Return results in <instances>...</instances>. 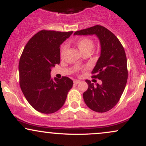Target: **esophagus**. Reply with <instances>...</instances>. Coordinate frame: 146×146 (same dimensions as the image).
Wrapping results in <instances>:
<instances>
[{"label": "esophagus", "mask_w": 146, "mask_h": 146, "mask_svg": "<svg viewBox=\"0 0 146 146\" xmlns=\"http://www.w3.org/2000/svg\"><path fill=\"white\" fill-rule=\"evenodd\" d=\"M80 80H75L74 81H73V83H74V84H78V83H80Z\"/></svg>", "instance_id": "34e87169"}]
</instances>
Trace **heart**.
I'll use <instances>...</instances> for the list:
<instances>
[{"instance_id": "b5f03b06", "label": "heart", "mask_w": 146, "mask_h": 146, "mask_svg": "<svg viewBox=\"0 0 146 146\" xmlns=\"http://www.w3.org/2000/svg\"><path fill=\"white\" fill-rule=\"evenodd\" d=\"M75 43L77 45L78 48H79L82 53H84L86 51H90L93 49V46H94V42L89 38H86V37H83V38H80L75 39ZM66 51V45H62L60 48V56L62 58L64 56L65 53Z\"/></svg>"}]
</instances>
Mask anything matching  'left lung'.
I'll return each instance as SVG.
<instances>
[{
    "label": "left lung",
    "instance_id": "1",
    "mask_svg": "<svg viewBox=\"0 0 146 146\" xmlns=\"http://www.w3.org/2000/svg\"><path fill=\"white\" fill-rule=\"evenodd\" d=\"M98 37L101 44V55L92 71V78L99 79L102 84L86 80L88 88L83 98L88 108L98 113H105L119 101L128 80L125 53L118 38L108 29L95 25L80 31L74 35H93Z\"/></svg>",
    "mask_w": 146,
    "mask_h": 146
}]
</instances>
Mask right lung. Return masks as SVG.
I'll return each instance as SVG.
<instances>
[{
  "mask_svg": "<svg viewBox=\"0 0 146 146\" xmlns=\"http://www.w3.org/2000/svg\"><path fill=\"white\" fill-rule=\"evenodd\" d=\"M73 31L41 30L25 45L19 61V84L25 98L37 111H58L66 101L73 80L52 79L51 68L60 63V46Z\"/></svg>",
  "mask_w": 146,
  "mask_h": 146,
  "instance_id": "add662e5",
  "label": "right lung"
}]
</instances>
